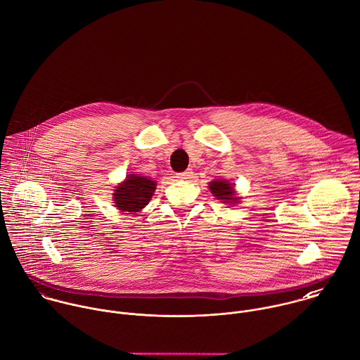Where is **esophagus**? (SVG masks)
Here are the masks:
<instances>
[{"label": "esophagus", "mask_w": 360, "mask_h": 360, "mask_svg": "<svg viewBox=\"0 0 360 360\" xmlns=\"http://www.w3.org/2000/svg\"><path fill=\"white\" fill-rule=\"evenodd\" d=\"M193 176V171L189 168V169H186V171H184V172H179L178 175H176V178L178 179H191Z\"/></svg>", "instance_id": "1"}]
</instances>
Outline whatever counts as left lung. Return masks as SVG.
<instances>
[{"mask_svg": "<svg viewBox=\"0 0 360 360\" xmlns=\"http://www.w3.org/2000/svg\"><path fill=\"white\" fill-rule=\"evenodd\" d=\"M209 188L213 196H216V199L219 200H223V203H229V205L238 203L240 198L236 195L234 184H230L226 179H216L209 184Z\"/></svg>", "mask_w": 360, "mask_h": 360, "instance_id": "1", "label": "left lung"}]
</instances>
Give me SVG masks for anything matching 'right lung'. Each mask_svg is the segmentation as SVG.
I'll return each mask as SVG.
<instances>
[{
    "label": "right lung",
    "instance_id": "right-lung-1",
    "mask_svg": "<svg viewBox=\"0 0 360 360\" xmlns=\"http://www.w3.org/2000/svg\"><path fill=\"white\" fill-rule=\"evenodd\" d=\"M155 186V181L150 179L148 176L129 174L126 179L115 189V206L124 214L139 213L148 205Z\"/></svg>",
    "mask_w": 360,
    "mask_h": 360
}]
</instances>
